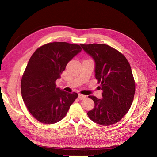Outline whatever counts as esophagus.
<instances>
[{
	"instance_id": "1",
	"label": "esophagus",
	"mask_w": 157,
	"mask_h": 157,
	"mask_svg": "<svg viewBox=\"0 0 157 157\" xmlns=\"http://www.w3.org/2000/svg\"><path fill=\"white\" fill-rule=\"evenodd\" d=\"M86 98V96H85V95H83L81 94H78V98L79 100H84Z\"/></svg>"
}]
</instances>
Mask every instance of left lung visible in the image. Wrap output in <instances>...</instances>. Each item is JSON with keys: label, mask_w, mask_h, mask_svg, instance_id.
Instances as JSON below:
<instances>
[{"label": "left lung", "mask_w": 157, "mask_h": 157, "mask_svg": "<svg viewBox=\"0 0 157 157\" xmlns=\"http://www.w3.org/2000/svg\"><path fill=\"white\" fill-rule=\"evenodd\" d=\"M95 62V77L101 84L102 98L89 96L94 107L88 112L92 121L101 125L119 121L131 107L135 94V81L125 56L104 44H80Z\"/></svg>", "instance_id": "obj_1"}]
</instances>
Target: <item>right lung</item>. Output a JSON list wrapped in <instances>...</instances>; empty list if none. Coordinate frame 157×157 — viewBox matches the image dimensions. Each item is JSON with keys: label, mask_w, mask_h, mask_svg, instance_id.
Masks as SVG:
<instances>
[{"label": "right lung", "mask_w": 157, "mask_h": 157, "mask_svg": "<svg viewBox=\"0 0 157 157\" xmlns=\"http://www.w3.org/2000/svg\"><path fill=\"white\" fill-rule=\"evenodd\" d=\"M81 51L78 44L51 42L39 47L29 59L21 78V92L29 112L38 121L52 124L61 121L78 98L76 92L56 88L55 82Z\"/></svg>", "instance_id": "obj_1"}]
</instances>
